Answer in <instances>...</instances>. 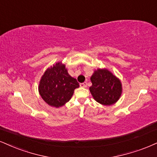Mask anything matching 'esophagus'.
Returning a JSON list of instances; mask_svg holds the SVG:
<instances>
[{
	"instance_id": "1",
	"label": "esophagus",
	"mask_w": 157,
	"mask_h": 157,
	"mask_svg": "<svg viewBox=\"0 0 157 157\" xmlns=\"http://www.w3.org/2000/svg\"><path fill=\"white\" fill-rule=\"evenodd\" d=\"M80 86H81V87H84V88H86V86H87V83H86V82L82 83V84H80Z\"/></svg>"
}]
</instances>
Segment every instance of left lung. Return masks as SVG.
Here are the masks:
<instances>
[{
	"instance_id": "left-lung-1",
	"label": "left lung",
	"mask_w": 157,
	"mask_h": 157,
	"mask_svg": "<svg viewBox=\"0 0 157 157\" xmlns=\"http://www.w3.org/2000/svg\"><path fill=\"white\" fill-rule=\"evenodd\" d=\"M92 85L90 91L97 102L111 105L119 100L122 93L121 81L107 68H98L90 78Z\"/></svg>"
}]
</instances>
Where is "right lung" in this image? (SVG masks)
<instances>
[{
    "label": "right lung",
    "mask_w": 157,
    "mask_h": 157,
    "mask_svg": "<svg viewBox=\"0 0 157 157\" xmlns=\"http://www.w3.org/2000/svg\"><path fill=\"white\" fill-rule=\"evenodd\" d=\"M79 87L76 79L69 75L65 65L58 62L48 67L38 85V92L48 105L59 108L72 98L75 89Z\"/></svg>",
    "instance_id": "add662e5"
}]
</instances>
